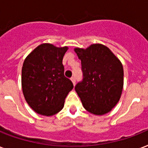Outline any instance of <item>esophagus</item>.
<instances>
[{"instance_id":"obj_1","label":"esophagus","mask_w":148,"mask_h":148,"mask_svg":"<svg viewBox=\"0 0 148 148\" xmlns=\"http://www.w3.org/2000/svg\"><path fill=\"white\" fill-rule=\"evenodd\" d=\"M71 82H73V84H74V85H75V83H76V80H75V77H72L71 78Z\"/></svg>"}]
</instances>
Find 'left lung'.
<instances>
[{"label":"left lung","instance_id":"1","mask_svg":"<svg viewBox=\"0 0 148 148\" xmlns=\"http://www.w3.org/2000/svg\"><path fill=\"white\" fill-rule=\"evenodd\" d=\"M82 61L83 79L75 91L87 111L104 115L119 101L123 87L121 62L104 45L92 44L87 49L75 48Z\"/></svg>","mask_w":148,"mask_h":148}]
</instances>
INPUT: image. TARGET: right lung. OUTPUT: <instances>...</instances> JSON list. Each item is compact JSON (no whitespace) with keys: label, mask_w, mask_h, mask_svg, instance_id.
Wrapping results in <instances>:
<instances>
[{"label":"right lung","mask_w":148,"mask_h":148,"mask_svg":"<svg viewBox=\"0 0 148 148\" xmlns=\"http://www.w3.org/2000/svg\"><path fill=\"white\" fill-rule=\"evenodd\" d=\"M67 49L41 44L23 63L22 92L27 103L38 114L49 116L59 112L74 88L71 81L64 76L62 63Z\"/></svg>","instance_id":"add662e5"}]
</instances>
